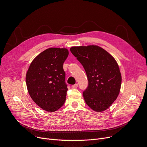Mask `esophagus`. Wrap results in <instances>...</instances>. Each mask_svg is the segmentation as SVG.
Wrapping results in <instances>:
<instances>
[{
  "label": "esophagus",
  "instance_id": "obj_1",
  "mask_svg": "<svg viewBox=\"0 0 147 147\" xmlns=\"http://www.w3.org/2000/svg\"><path fill=\"white\" fill-rule=\"evenodd\" d=\"M78 84H74V85H72V87L73 88H77V87H78Z\"/></svg>",
  "mask_w": 147,
  "mask_h": 147
}]
</instances>
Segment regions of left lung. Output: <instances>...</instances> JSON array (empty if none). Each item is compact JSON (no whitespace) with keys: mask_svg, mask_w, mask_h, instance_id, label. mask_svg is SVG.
Wrapping results in <instances>:
<instances>
[{"mask_svg":"<svg viewBox=\"0 0 147 147\" xmlns=\"http://www.w3.org/2000/svg\"><path fill=\"white\" fill-rule=\"evenodd\" d=\"M70 50L83 65L89 81L83 92L86 103L96 112L107 109L120 92L122 77L118 63L97 45L73 46Z\"/></svg>","mask_w":147,"mask_h":147,"instance_id":"obj_1","label":"left lung"}]
</instances>
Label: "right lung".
Returning <instances> with one entry per match:
<instances>
[{
	"label": "right lung",
	"instance_id": "add662e5",
	"mask_svg": "<svg viewBox=\"0 0 147 147\" xmlns=\"http://www.w3.org/2000/svg\"><path fill=\"white\" fill-rule=\"evenodd\" d=\"M69 55L66 48H50L39 54L26 75L28 93L34 102L48 112L61 107L67 90L63 65Z\"/></svg>",
	"mask_w": 147,
	"mask_h": 147
}]
</instances>
